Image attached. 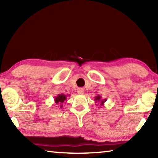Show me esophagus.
<instances>
[{
	"label": "esophagus",
	"mask_w": 158,
	"mask_h": 158,
	"mask_svg": "<svg viewBox=\"0 0 158 158\" xmlns=\"http://www.w3.org/2000/svg\"><path fill=\"white\" fill-rule=\"evenodd\" d=\"M77 93H78V94H79V95H82V94H84V90L83 89H81V88H79V89H77Z\"/></svg>",
	"instance_id": "esophagus-1"
}]
</instances>
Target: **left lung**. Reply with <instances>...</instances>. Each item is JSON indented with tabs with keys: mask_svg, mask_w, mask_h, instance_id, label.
Segmentation results:
<instances>
[{
	"mask_svg": "<svg viewBox=\"0 0 158 158\" xmlns=\"http://www.w3.org/2000/svg\"><path fill=\"white\" fill-rule=\"evenodd\" d=\"M95 101L96 102H100V106H104V103H105L106 101V99H102L100 95H98L95 98Z\"/></svg>",
	"mask_w": 158,
	"mask_h": 158,
	"instance_id": "obj_1",
	"label": "left lung"
}]
</instances>
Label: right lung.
I'll use <instances>...</instances> for the list:
<instances>
[{
    "label": "right lung",
    "instance_id": "obj_1",
    "mask_svg": "<svg viewBox=\"0 0 158 158\" xmlns=\"http://www.w3.org/2000/svg\"><path fill=\"white\" fill-rule=\"evenodd\" d=\"M69 96V95H68ZM54 101L56 104H58V105H60V107L62 108L63 105L61 104L63 103L65 101H67V95H65V94H58L57 96H56L54 98Z\"/></svg>",
    "mask_w": 158,
    "mask_h": 158
}]
</instances>
